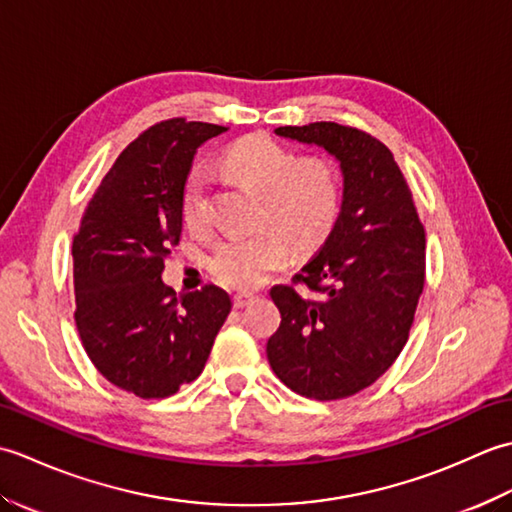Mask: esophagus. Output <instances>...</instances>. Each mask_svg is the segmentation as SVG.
<instances>
[{"mask_svg": "<svg viewBox=\"0 0 512 512\" xmlns=\"http://www.w3.org/2000/svg\"><path fill=\"white\" fill-rule=\"evenodd\" d=\"M253 297H255L253 292H235V295H233V306L235 308H244L246 303L253 299Z\"/></svg>", "mask_w": 512, "mask_h": 512, "instance_id": "obj_1", "label": "esophagus"}]
</instances>
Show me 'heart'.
Here are the masks:
<instances>
[{
  "instance_id": "obj_1",
  "label": "heart",
  "mask_w": 512,
  "mask_h": 512,
  "mask_svg": "<svg viewBox=\"0 0 512 512\" xmlns=\"http://www.w3.org/2000/svg\"><path fill=\"white\" fill-rule=\"evenodd\" d=\"M222 167L239 182L264 191L255 233L228 235L206 266L228 288H253L270 270L284 266L292 244L310 248L330 233L341 206V178L330 160L299 158L268 136H246L224 151ZM182 215L193 233H209L213 224L209 180L191 169L182 187Z\"/></svg>"
}]
</instances>
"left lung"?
Segmentation results:
<instances>
[{"label":"left lung","mask_w":512,"mask_h":512,"mask_svg":"<svg viewBox=\"0 0 512 512\" xmlns=\"http://www.w3.org/2000/svg\"><path fill=\"white\" fill-rule=\"evenodd\" d=\"M275 134L339 160L343 202L319 253L292 284L270 288L281 323L266 345L268 363L306 398L354 396L387 372L409 339L424 288V226L378 138L325 121Z\"/></svg>","instance_id":"1"}]
</instances>
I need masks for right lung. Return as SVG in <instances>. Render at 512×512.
Returning a JSON list of instances; mask_svg holds the SVG:
<instances>
[{
	"instance_id": "1",
	"label": "right lung",
	"mask_w": 512,
	"mask_h": 512,
	"mask_svg": "<svg viewBox=\"0 0 512 512\" xmlns=\"http://www.w3.org/2000/svg\"><path fill=\"white\" fill-rule=\"evenodd\" d=\"M222 132L187 118L145 129L101 180L72 239L81 343L112 385L140 398L173 396L198 378L231 312L222 288L176 297L162 281L195 151Z\"/></svg>"
}]
</instances>
